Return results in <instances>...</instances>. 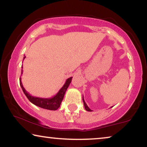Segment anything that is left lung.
Listing matches in <instances>:
<instances>
[{
  "label": "left lung",
  "instance_id": "1",
  "mask_svg": "<svg viewBox=\"0 0 147 147\" xmlns=\"http://www.w3.org/2000/svg\"><path fill=\"white\" fill-rule=\"evenodd\" d=\"M83 102H84V107H85L86 110H87L88 111H92L91 109L89 108L88 106L87 105V104L86 103V102H85V100H84V96H83Z\"/></svg>",
  "mask_w": 147,
  "mask_h": 147
}]
</instances>
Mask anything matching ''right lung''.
<instances>
[{
  "label": "right lung",
  "instance_id": "add662e5",
  "mask_svg": "<svg viewBox=\"0 0 147 147\" xmlns=\"http://www.w3.org/2000/svg\"><path fill=\"white\" fill-rule=\"evenodd\" d=\"M26 58V56H24L23 58V60L24 58ZM22 71H21V74H23V67H21ZM72 78L73 77H70L68 79H67L65 81V83L64 84L63 87L59 89V91L57 93L56 95L51 98H41V97H36V96H34L31 95L28 92L26 91V89L23 86V84H22L21 82V78H20V86H21L22 89L24 92V93L26 96V97L28 98V100H30V102L34 104V105H36L38 107H40L41 108L43 109H49V110H56L58 109L59 106L61 105V101L63 100L64 97L65 93V91L67 89L69 84H71Z\"/></svg>",
  "mask_w": 147,
  "mask_h": 147
}]
</instances>
